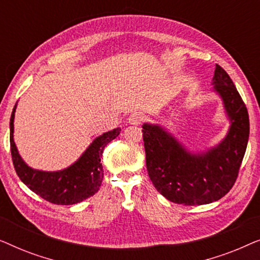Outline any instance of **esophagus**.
Listing matches in <instances>:
<instances>
[{
  "instance_id": "34e87169",
  "label": "esophagus",
  "mask_w": 260,
  "mask_h": 260,
  "mask_svg": "<svg viewBox=\"0 0 260 260\" xmlns=\"http://www.w3.org/2000/svg\"><path fill=\"white\" fill-rule=\"evenodd\" d=\"M143 120H144V116L140 112H135L133 115H130L129 118H127V122H129L131 125H140Z\"/></svg>"
}]
</instances>
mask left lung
Segmentation results:
<instances>
[{
    "instance_id": "left-lung-1",
    "label": "left lung",
    "mask_w": 260,
    "mask_h": 260,
    "mask_svg": "<svg viewBox=\"0 0 260 260\" xmlns=\"http://www.w3.org/2000/svg\"><path fill=\"white\" fill-rule=\"evenodd\" d=\"M212 85L230 122L226 136L214 147L189 150L167 127L151 123L142 125L149 177L158 193L175 204L199 206L225 197L236 182L246 151L247 109L221 66L215 65Z\"/></svg>"
}]
</instances>
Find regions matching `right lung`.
<instances>
[{
	"instance_id": "1",
	"label": "right lung",
	"mask_w": 260,
	"mask_h": 260,
	"mask_svg": "<svg viewBox=\"0 0 260 260\" xmlns=\"http://www.w3.org/2000/svg\"><path fill=\"white\" fill-rule=\"evenodd\" d=\"M16 106L17 103L13 109L9 124L10 150L20 180L39 197L55 205H74L97 193L104 175L101 163L103 150L106 144L120 134V127L95 137L80 157L66 168L54 172L34 169L23 161L14 141Z\"/></svg>"
}]
</instances>
